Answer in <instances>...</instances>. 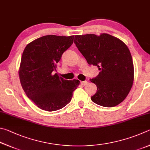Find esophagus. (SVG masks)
<instances>
[{
	"mask_svg": "<svg viewBox=\"0 0 150 150\" xmlns=\"http://www.w3.org/2000/svg\"><path fill=\"white\" fill-rule=\"evenodd\" d=\"M81 84L83 86H86L88 84V81H82V82H81Z\"/></svg>",
	"mask_w": 150,
	"mask_h": 150,
	"instance_id": "34e87169",
	"label": "esophagus"
}]
</instances>
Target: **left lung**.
Returning a JSON list of instances; mask_svg holds the SVG:
<instances>
[{
	"instance_id": "1",
	"label": "left lung",
	"mask_w": 150,
	"mask_h": 150,
	"mask_svg": "<svg viewBox=\"0 0 150 150\" xmlns=\"http://www.w3.org/2000/svg\"><path fill=\"white\" fill-rule=\"evenodd\" d=\"M74 43L88 64L100 70L90 79L98 90L91 101L105 107L117 106L124 101L132 86L134 74L132 56L124 42L101 33L75 35Z\"/></svg>"
}]
</instances>
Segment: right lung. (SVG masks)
<instances>
[{"label":"right lung","mask_w":150,"mask_h":150,"mask_svg":"<svg viewBox=\"0 0 150 150\" xmlns=\"http://www.w3.org/2000/svg\"><path fill=\"white\" fill-rule=\"evenodd\" d=\"M74 37L43 36L23 50L19 69L21 85L28 98L44 111L65 107L80 84L78 80H64L53 73L63 52L72 45Z\"/></svg>","instance_id":"obj_1"}]
</instances>
